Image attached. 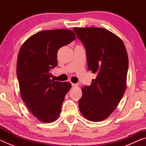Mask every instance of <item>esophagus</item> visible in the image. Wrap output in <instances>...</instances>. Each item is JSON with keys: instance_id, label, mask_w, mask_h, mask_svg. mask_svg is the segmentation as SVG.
<instances>
[{"instance_id": "obj_1", "label": "esophagus", "mask_w": 146, "mask_h": 146, "mask_svg": "<svg viewBox=\"0 0 146 146\" xmlns=\"http://www.w3.org/2000/svg\"><path fill=\"white\" fill-rule=\"evenodd\" d=\"M71 85H72V87H73V88H75V87H77V86H78V84H77L71 83Z\"/></svg>"}]
</instances>
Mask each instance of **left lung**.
Here are the masks:
<instances>
[{"label": "left lung", "mask_w": 146, "mask_h": 146, "mask_svg": "<svg viewBox=\"0 0 146 146\" xmlns=\"http://www.w3.org/2000/svg\"><path fill=\"white\" fill-rule=\"evenodd\" d=\"M86 49L88 67L97 76L82 88L78 101L82 115L92 122L107 118L119 103L126 89L128 56L122 39L102 28H74Z\"/></svg>", "instance_id": "obj_1"}]
</instances>
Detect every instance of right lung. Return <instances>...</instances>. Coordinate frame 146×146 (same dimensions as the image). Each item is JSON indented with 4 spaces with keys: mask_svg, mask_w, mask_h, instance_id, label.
<instances>
[{
    "mask_svg": "<svg viewBox=\"0 0 146 146\" xmlns=\"http://www.w3.org/2000/svg\"><path fill=\"white\" fill-rule=\"evenodd\" d=\"M76 38L70 29L44 30L33 35L20 49L17 75L22 99L38 120L50 123L60 115L71 83L51 80L50 70L57 66L61 47Z\"/></svg>",
    "mask_w": 146,
    "mask_h": 146,
    "instance_id": "1",
    "label": "right lung"
}]
</instances>
